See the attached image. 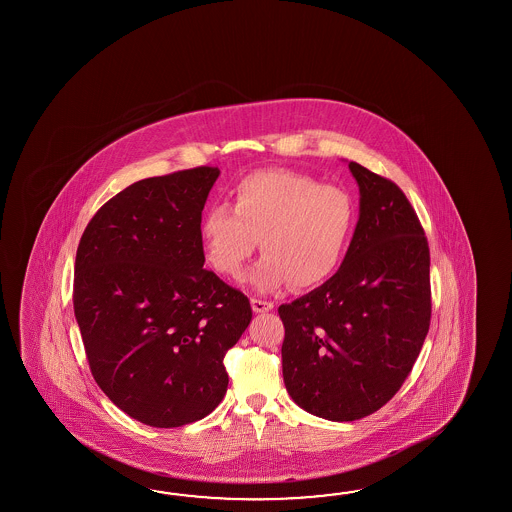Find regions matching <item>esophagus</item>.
I'll list each match as a JSON object with an SVG mask.
<instances>
[{
    "mask_svg": "<svg viewBox=\"0 0 512 512\" xmlns=\"http://www.w3.org/2000/svg\"><path fill=\"white\" fill-rule=\"evenodd\" d=\"M251 305L254 313H269L272 307H274L271 302H265V300H260V298H252Z\"/></svg>",
    "mask_w": 512,
    "mask_h": 512,
    "instance_id": "obj_1",
    "label": "esophagus"
}]
</instances>
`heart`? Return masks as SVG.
<instances>
[{
	"label": "heart",
	"mask_w": 512,
	"mask_h": 512,
	"mask_svg": "<svg viewBox=\"0 0 512 512\" xmlns=\"http://www.w3.org/2000/svg\"><path fill=\"white\" fill-rule=\"evenodd\" d=\"M230 196L232 207L212 205L199 223L205 256L219 274L240 278L258 243L265 256L249 282L261 293L287 283L311 289L337 271L355 219L346 190L291 170H260L241 177Z\"/></svg>",
	"instance_id": "b5f03b06"
}]
</instances>
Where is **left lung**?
Listing matches in <instances>:
<instances>
[{
	"mask_svg": "<svg viewBox=\"0 0 512 512\" xmlns=\"http://www.w3.org/2000/svg\"><path fill=\"white\" fill-rule=\"evenodd\" d=\"M359 221L338 271L280 305L285 388L305 412L357 421L388 403L430 327V251L399 186L359 163Z\"/></svg>",
	"mask_w": 512,
	"mask_h": 512,
	"instance_id": "obj_1",
	"label": "left lung"
}]
</instances>
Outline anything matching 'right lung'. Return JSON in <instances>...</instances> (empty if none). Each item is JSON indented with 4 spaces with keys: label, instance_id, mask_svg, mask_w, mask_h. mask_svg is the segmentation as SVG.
I'll list each match as a JSON object with an SVG mask.
<instances>
[{
    "label": "right lung",
    "instance_id": "right-lung-1",
    "mask_svg": "<svg viewBox=\"0 0 512 512\" xmlns=\"http://www.w3.org/2000/svg\"><path fill=\"white\" fill-rule=\"evenodd\" d=\"M219 174L199 166L137 181L78 243L73 305L89 368L144 425L207 417L229 386L223 357L251 322L247 296L203 269L199 223Z\"/></svg>",
    "mask_w": 512,
    "mask_h": 512
}]
</instances>
